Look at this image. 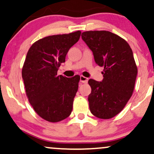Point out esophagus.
Instances as JSON below:
<instances>
[{
	"instance_id": "esophagus-1",
	"label": "esophagus",
	"mask_w": 154,
	"mask_h": 154,
	"mask_svg": "<svg viewBox=\"0 0 154 154\" xmlns=\"http://www.w3.org/2000/svg\"><path fill=\"white\" fill-rule=\"evenodd\" d=\"M80 82L82 83L86 84V83H87V82H88V78H87V77H84V76L81 75L80 76Z\"/></svg>"
}]
</instances>
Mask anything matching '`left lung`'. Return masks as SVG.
<instances>
[{"label": "left lung", "instance_id": "8db88e82", "mask_svg": "<svg viewBox=\"0 0 154 154\" xmlns=\"http://www.w3.org/2000/svg\"><path fill=\"white\" fill-rule=\"evenodd\" d=\"M82 38L96 63L104 67L102 82L88 81L89 109L96 117L109 119L122 112L133 94L138 72L133 52L124 39L109 31H86Z\"/></svg>", "mask_w": 154, "mask_h": 154}]
</instances>
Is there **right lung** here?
<instances>
[{
    "instance_id": "right-lung-1",
    "label": "right lung",
    "mask_w": 154,
    "mask_h": 154,
    "mask_svg": "<svg viewBox=\"0 0 154 154\" xmlns=\"http://www.w3.org/2000/svg\"><path fill=\"white\" fill-rule=\"evenodd\" d=\"M80 35L77 30L45 37L35 42L27 53L22 69L27 97L35 112L48 122L64 120L72 111L80 77L58 76L57 70Z\"/></svg>"
}]
</instances>
